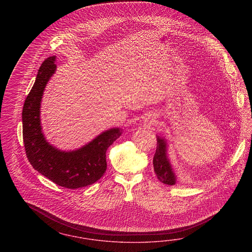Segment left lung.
<instances>
[{
    "instance_id": "left-lung-1",
    "label": "left lung",
    "mask_w": 252,
    "mask_h": 252,
    "mask_svg": "<svg viewBox=\"0 0 252 252\" xmlns=\"http://www.w3.org/2000/svg\"><path fill=\"white\" fill-rule=\"evenodd\" d=\"M167 140L157 136V149L153 157V167L157 178L161 183L174 186L176 184V173L168 158Z\"/></svg>"
}]
</instances>
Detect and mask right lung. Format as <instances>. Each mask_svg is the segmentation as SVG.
<instances>
[{
  "instance_id": "obj_1",
  "label": "right lung",
  "mask_w": 252,
  "mask_h": 252,
  "mask_svg": "<svg viewBox=\"0 0 252 252\" xmlns=\"http://www.w3.org/2000/svg\"><path fill=\"white\" fill-rule=\"evenodd\" d=\"M56 56H51L38 69L35 83L24 103L23 139L27 157L39 174L70 189L98 181L107 168V149L122 135L119 127L103 131L91 142L74 151H62L49 143L40 124V103L46 85L55 71Z\"/></svg>"
}]
</instances>
